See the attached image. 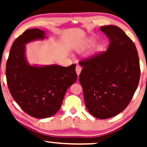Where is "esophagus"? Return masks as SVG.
<instances>
[{
    "mask_svg": "<svg viewBox=\"0 0 147 147\" xmlns=\"http://www.w3.org/2000/svg\"><path fill=\"white\" fill-rule=\"evenodd\" d=\"M81 70H82V68L79 65H76V74H77L78 76H80V73H81Z\"/></svg>",
    "mask_w": 147,
    "mask_h": 147,
    "instance_id": "34e87169",
    "label": "esophagus"
}]
</instances>
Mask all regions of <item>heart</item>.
I'll use <instances>...</instances> for the list:
<instances>
[{
  "label": "heart",
  "mask_w": 147,
  "mask_h": 147,
  "mask_svg": "<svg viewBox=\"0 0 147 147\" xmlns=\"http://www.w3.org/2000/svg\"><path fill=\"white\" fill-rule=\"evenodd\" d=\"M95 42H96V40L95 39H94L93 37L88 38V39H86L82 44H80V45L78 46L77 49H76V51H77L78 53H82V52H84L87 49H89L90 47H91L95 43ZM101 48H102L101 46L98 47L97 49H96L95 51L92 53V55H96V54L99 53V52L101 51Z\"/></svg>",
  "instance_id": "heart-1"
}]
</instances>
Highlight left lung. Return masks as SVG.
Masks as SVG:
<instances>
[{"label":"left lung","mask_w":147,"mask_h":147,"mask_svg":"<svg viewBox=\"0 0 147 147\" xmlns=\"http://www.w3.org/2000/svg\"><path fill=\"white\" fill-rule=\"evenodd\" d=\"M110 43L107 51L80 63V82L86 108L94 117L106 119L127 107L140 79L136 46L117 26L100 27Z\"/></svg>","instance_id":"8db88e82"}]
</instances>
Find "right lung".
Instances as JSON below:
<instances>
[{"mask_svg": "<svg viewBox=\"0 0 147 147\" xmlns=\"http://www.w3.org/2000/svg\"><path fill=\"white\" fill-rule=\"evenodd\" d=\"M45 31L27 29L15 39L10 50L6 76L9 91L21 109L36 118L57 113L68 88L77 80L76 65H31L26 57V45L47 39Z\"/></svg>", "mask_w": 147, "mask_h": 147, "instance_id": "add662e5", "label": "right lung"}]
</instances>
